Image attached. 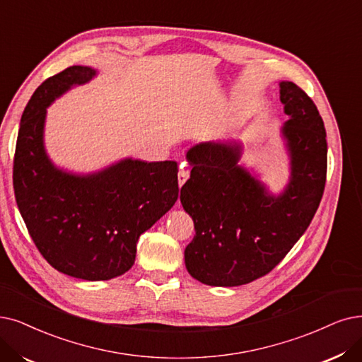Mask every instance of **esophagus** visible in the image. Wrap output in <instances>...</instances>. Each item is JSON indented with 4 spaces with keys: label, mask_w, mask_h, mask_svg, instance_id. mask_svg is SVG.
Returning <instances> with one entry per match:
<instances>
[{
    "label": "esophagus",
    "mask_w": 362,
    "mask_h": 362,
    "mask_svg": "<svg viewBox=\"0 0 362 362\" xmlns=\"http://www.w3.org/2000/svg\"><path fill=\"white\" fill-rule=\"evenodd\" d=\"M189 177H190V170L187 169V168H184V165H182L180 172H178V184L182 185L187 180H189Z\"/></svg>",
    "instance_id": "obj_1"
}]
</instances>
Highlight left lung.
I'll use <instances>...</instances> for the list:
<instances>
[{"label": "left lung", "instance_id": "left-lung-1", "mask_svg": "<svg viewBox=\"0 0 362 362\" xmlns=\"http://www.w3.org/2000/svg\"><path fill=\"white\" fill-rule=\"evenodd\" d=\"M281 103L290 117L282 127L291 178L282 194L238 165L242 147L202 142L187 153L193 166L181 187V204L196 235L184 251L194 279L238 286L264 276L290 252L320 206L327 180V134L313 100L293 81H282Z\"/></svg>", "mask_w": 362, "mask_h": 362}]
</instances>
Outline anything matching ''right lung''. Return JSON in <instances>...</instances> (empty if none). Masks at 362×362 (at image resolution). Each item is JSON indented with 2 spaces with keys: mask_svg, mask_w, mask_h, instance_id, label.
<instances>
[{
  "mask_svg": "<svg viewBox=\"0 0 362 362\" xmlns=\"http://www.w3.org/2000/svg\"><path fill=\"white\" fill-rule=\"evenodd\" d=\"M95 74L74 65L38 86L21 119L13 187L26 228L52 267L72 278L108 281L134 266L139 236L177 202L178 165L124 158L74 175L50 162L42 144L46 108Z\"/></svg>",
  "mask_w": 362,
  "mask_h": 362,
  "instance_id": "add662e5",
  "label": "right lung"
}]
</instances>
